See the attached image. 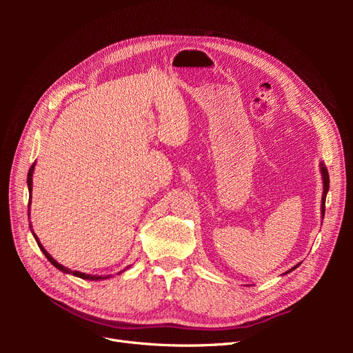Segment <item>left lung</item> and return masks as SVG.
Wrapping results in <instances>:
<instances>
[{"label": "left lung", "mask_w": 353, "mask_h": 353, "mask_svg": "<svg viewBox=\"0 0 353 353\" xmlns=\"http://www.w3.org/2000/svg\"><path fill=\"white\" fill-rule=\"evenodd\" d=\"M321 175H323V187H324L323 199H321V216L324 218V213H325V197H327L328 188H330V176H328V170H327V168L324 166V163H321ZM297 266H299V263H297L296 266H293V268H292L290 271L296 270ZM290 271H287V272H290ZM287 272H285V274H287Z\"/></svg>", "instance_id": "obj_1"}]
</instances>
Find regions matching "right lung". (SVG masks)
I'll return each instance as SVG.
<instances>
[{"label": "right lung", "instance_id": "add662e5", "mask_svg": "<svg viewBox=\"0 0 353 353\" xmlns=\"http://www.w3.org/2000/svg\"><path fill=\"white\" fill-rule=\"evenodd\" d=\"M34 168H35V163L34 165H32L30 166V169H29V172H28V188H29V194L32 193V175H34ZM32 197V196H30ZM28 208L30 209V200H29V203H28ZM28 215H30V212H28ZM29 228H30V231H32V234H34V237H35V240H37V243H38V245H39V249L42 250V253H44L46 254V258L52 263V265H54L56 266V268L57 270H60L61 272H65V274H72V275H74V276H79V279H82V280H95V281H97V280H104V279H109V276H101V275H90V274H85V272H79V271H70V270H68L66 268V266H63V265H60L54 258H52V256L44 249V245H42L41 244V241L38 240V237H37V234L34 232V230H32V225H30V223H29ZM128 268H125L123 271H126ZM123 271H121V272H123ZM119 272V274H121Z\"/></svg>", "mask_w": 353, "mask_h": 353}]
</instances>
